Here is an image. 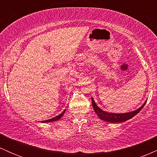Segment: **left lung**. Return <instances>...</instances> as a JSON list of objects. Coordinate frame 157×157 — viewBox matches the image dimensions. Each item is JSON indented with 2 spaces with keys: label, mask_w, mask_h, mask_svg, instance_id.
Here are the masks:
<instances>
[{
  "label": "left lung",
  "mask_w": 157,
  "mask_h": 157,
  "mask_svg": "<svg viewBox=\"0 0 157 157\" xmlns=\"http://www.w3.org/2000/svg\"><path fill=\"white\" fill-rule=\"evenodd\" d=\"M147 100L144 102V104L141 107L139 108L138 109L135 110L134 111H131V112L123 113H109L107 111H103L100 108H99L97 105L96 102H94V99L91 97V103L94 110L95 113H97V116L100 117V120H104L105 122H113V123H119V122H123L127 120H130L132 117H134L135 115H136L142 109L144 105L146 103Z\"/></svg>",
  "instance_id": "left-lung-1"
}]
</instances>
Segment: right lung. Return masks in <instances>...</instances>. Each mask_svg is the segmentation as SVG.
Here are the masks:
<instances>
[{"label":"right lung","mask_w":157,"mask_h":157,"mask_svg":"<svg viewBox=\"0 0 157 157\" xmlns=\"http://www.w3.org/2000/svg\"><path fill=\"white\" fill-rule=\"evenodd\" d=\"M65 111H66V110H64L63 111L62 113H60V114H59L58 116H56L55 117H53L52 119H49V120H44V121H41V122H55V121H57L58 120H60V119L62 117L63 115L64 114Z\"/></svg>","instance_id":"add662e5"}]
</instances>
